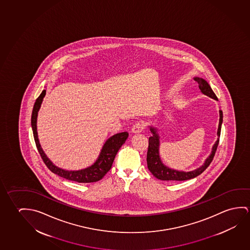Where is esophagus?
<instances>
[{"instance_id":"obj_1","label":"esophagus","mask_w":250,"mask_h":250,"mask_svg":"<svg viewBox=\"0 0 250 250\" xmlns=\"http://www.w3.org/2000/svg\"><path fill=\"white\" fill-rule=\"evenodd\" d=\"M146 129V125L143 122H138L135 124L131 128V131L133 133H140Z\"/></svg>"}]
</instances>
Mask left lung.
Returning <instances> with one entry per match:
<instances>
[{
	"mask_svg": "<svg viewBox=\"0 0 250 250\" xmlns=\"http://www.w3.org/2000/svg\"><path fill=\"white\" fill-rule=\"evenodd\" d=\"M194 80L199 84L200 90L202 91L203 93L210 97L212 99L217 100V97L215 95V92H213V90L209 86V84H208L207 81H204L201 78H195ZM222 123H223V111L220 110L219 126H218V131H217L218 139L213 146L211 154L207 158V160L204 163V166L200 167L198 169L193 170V171H189V172L177 171L175 169H169V168L166 167L162 164L161 160L159 158V152H158V147H159L158 135L157 134L156 129L150 127V131L153 135L149 138V146H148L147 158H146L148 169H149L150 172L152 173L154 177H157L158 179L164 181H185L199 176L209 166V165L211 164L213 158L215 157V151H216L217 146L219 144Z\"/></svg>",
	"mask_w": 250,
	"mask_h": 250,
	"instance_id": "1",
	"label": "left lung"
}]
</instances>
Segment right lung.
<instances>
[{"label": "right lung", "mask_w": 250, "mask_h": 250, "mask_svg": "<svg viewBox=\"0 0 250 250\" xmlns=\"http://www.w3.org/2000/svg\"><path fill=\"white\" fill-rule=\"evenodd\" d=\"M45 95H46V90H43L42 92L40 94V96L35 100V105L33 108L32 116H31V125L33 129L35 145L37 147L39 153L42 158L44 164L52 172L67 180L74 181L78 183H92V182H97L102 179L104 175L111 169L116 154L119 151L120 147L125 142V140L128 138V133L126 131L117 133L108 139L102 148L98 160L91 167L81 169V170H75V171H68V170L58 168L57 166H54V164L46 158L44 151L41 148V145L39 143L37 130H36L37 114Z\"/></svg>", "instance_id": "1"}]
</instances>
